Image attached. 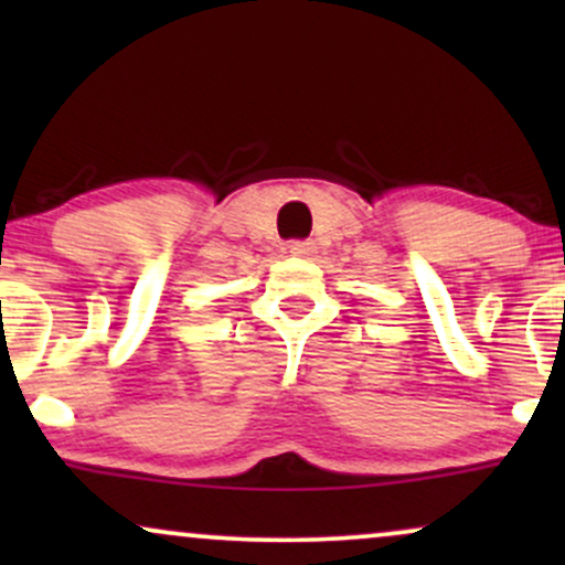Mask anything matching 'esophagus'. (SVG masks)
<instances>
[{
	"mask_svg": "<svg viewBox=\"0 0 565 565\" xmlns=\"http://www.w3.org/2000/svg\"><path fill=\"white\" fill-rule=\"evenodd\" d=\"M289 252L297 257H313L316 255V244L308 242V238H300V242H291Z\"/></svg>",
	"mask_w": 565,
	"mask_h": 565,
	"instance_id": "obj_1",
	"label": "esophagus"
}]
</instances>
